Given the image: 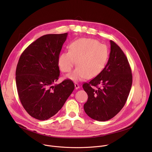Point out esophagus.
<instances>
[{"instance_id": "esophagus-1", "label": "esophagus", "mask_w": 152, "mask_h": 152, "mask_svg": "<svg viewBox=\"0 0 152 152\" xmlns=\"http://www.w3.org/2000/svg\"><path fill=\"white\" fill-rule=\"evenodd\" d=\"M75 89H78V88H80V86H79V84H77V83H75Z\"/></svg>"}]
</instances>
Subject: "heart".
Masks as SVG:
<instances>
[{
    "instance_id": "obj_1",
    "label": "heart",
    "mask_w": 152,
    "mask_h": 152,
    "mask_svg": "<svg viewBox=\"0 0 152 152\" xmlns=\"http://www.w3.org/2000/svg\"><path fill=\"white\" fill-rule=\"evenodd\" d=\"M108 56L105 45L94 39H81L69 45V51L60 56L58 65L63 72H69L77 63L78 67L66 77L74 81L91 79L103 71Z\"/></svg>"
}]
</instances>
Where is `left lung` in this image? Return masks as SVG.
<instances>
[{"mask_svg":"<svg viewBox=\"0 0 152 152\" xmlns=\"http://www.w3.org/2000/svg\"><path fill=\"white\" fill-rule=\"evenodd\" d=\"M110 44L109 58L104 69L83 85L88 96L84 110L91 118L98 121L109 120L120 112L127 101L132 84L128 58L114 42L110 40Z\"/></svg>","mask_w":152,"mask_h":152,"instance_id":"1","label":"left lung"}]
</instances>
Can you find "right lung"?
Returning a JSON list of instances; mask_svg holds the SVG:
<instances>
[{"mask_svg":"<svg viewBox=\"0 0 152 152\" xmlns=\"http://www.w3.org/2000/svg\"><path fill=\"white\" fill-rule=\"evenodd\" d=\"M68 33L50 34L30 44L22 53L16 70V82L23 108L32 117L47 120L64 105L74 89L73 82L58 80V58Z\"/></svg>","mask_w":152,"mask_h":152,"instance_id":"add662e5","label":"right lung"}]
</instances>
